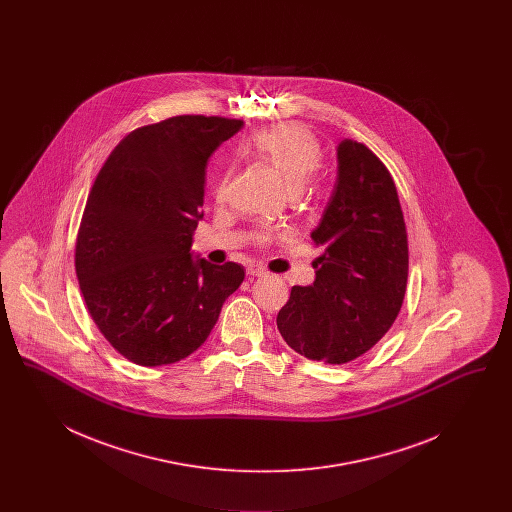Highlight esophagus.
Returning <instances> with one entry per match:
<instances>
[{"label": "esophagus", "mask_w": 512, "mask_h": 512, "mask_svg": "<svg viewBox=\"0 0 512 512\" xmlns=\"http://www.w3.org/2000/svg\"><path fill=\"white\" fill-rule=\"evenodd\" d=\"M247 274H249V276H265V274H267V268L259 267V265H251V267H247Z\"/></svg>", "instance_id": "esophagus-1"}]
</instances>
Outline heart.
I'll use <instances>...</instances> for the list:
<instances>
[{"label":"heart","instance_id":"b5f03b06","mask_svg":"<svg viewBox=\"0 0 512 512\" xmlns=\"http://www.w3.org/2000/svg\"><path fill=\"white\" fill-rule=\"evenodd\" d=\"M255 151L267 159L280 172L292 190H299L309 174L315 171L322 159V147L317 136L299 122H282L253 136ZM228 172L222 174L217 184V197H224L228 188ZM261 242H267L268 234H259Z\"/></svg>","mask_w":512,"mask_h":512}]
</instances>
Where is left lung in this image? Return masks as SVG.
<instances>
[{"instance_id": "8db88e82", "label": "left lung", "mask_w": 512, "mask_h": 512, "mask_svg": "<svg viewBox=\"0 0 512 512\" xmlns=\"http://www.w3.org/2000/svg\"><path fill=\"white\" fill-rule=\"evenodd\" d=\"M313 242L324 249L313 286H293L276 324L311 361L343 365L386 336L401 311L407 228L386 165L355 140L338 146V178Z\"/></svg>"}]
</instances>
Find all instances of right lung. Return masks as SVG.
Here are the masks:
<instances>
[{"instance_id": "1", "label": "right lung", "mask_w": 512, "mask_h": 512, "mask_svg": "<svg viewBox=\"0 0 512 512\" xmlns=\"http://www.w3.org/2000/svg\"><path fill=\"white\" fill-rule=\"evenodd\" d=\"M244 121L180 115L124 136L90 190L74 268L86 309L124 359L171 365L203 345L244 282L238 263L192 259L211 153Z\"/></svg>"}]
</instances>
